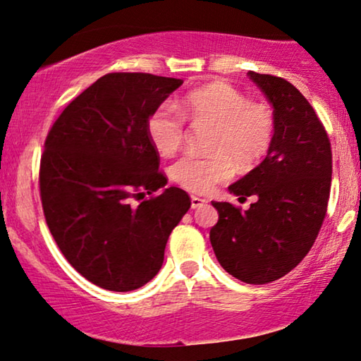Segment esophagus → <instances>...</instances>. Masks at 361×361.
<instances>
[{
    "label": "esophagus",
    "mask_w": 361,
    "mask_h": 361,
    "mask_svg": "<svg viewBox=\"0 0 361 361\" xmlns=\"http://www.w3.org/2000/svg\"><path fill=\"white\" fill-rule=\"evenodd\" d=\"M205 204H207V201H205V199L197 197V196H191V207L192 209H199V207H202V205H205Z\"/></svg>",
    "instance_id": "esophagus-1"
}]
</instances>
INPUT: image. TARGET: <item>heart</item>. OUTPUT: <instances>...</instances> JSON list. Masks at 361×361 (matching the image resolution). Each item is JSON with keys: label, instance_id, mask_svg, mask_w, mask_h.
<instances>
[{"label": "heart", "instance_id": "heart-1", "mask_svg": "<svg viewBox=\"0 0 361 361\" xmlns=\"http://www.w3.org/2000/svg\"><path fill=\"white\" fill-rule=\"evenodd\" d=\"M180 109L164 102L147 118L151 145L169 157L180 149L186 135V118L215 125L214 156L186 154L171 167L173 178L186 191L207 194L234 175V162L250 169L267 156L274 138V114L265 102L250 101L231 85L216 82L186 94Z\"/></svg>", "mask_w": 361, "mask_h": 361}]
</instances>
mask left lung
Returning a JSON list of instances; mask_svg holds the SVG:
<instances>
[{
	"instance_id": "left-lung-1",
	"label": "left lung",
	"mask_w": 361,
	"mask_h": 361,
	"mask_svg": "<svg viewBox=\"0 0 361 361\" xmlns=\"http://www.w3.org/2000/svg\"><path fill=\"white\" fill-rule=\"evenodd\" d=\"M273 106L274 138L267 157L228 188L257 201L247 210L212 202L219 221L210 243L220 265L239 281L267 284L283 278L312 249L329 201L333 154L313 107L281 77L247 72Z\"/></svg>"
}]
</instances>
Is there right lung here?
I'll use <instances>...</instances> for the list:
<instances>
[{
  "label": "right lung",
  "instance_id": "right-lung-1",
  "mask_svg": "<svg viewBox=\"0 0 361 361\" xmlns=\"http://www.w3.org/2000/svg\"><path fill=\"white\" fill-rule=\"evenodd\" d=\"M181 85L152 73H107L62 111L44 141L39 196L48 228L67 262L102 289L149 283L191 207L186 191L165 188L146 131L154 109ZM157 189V197L130 204Z\"/></svg>",
  "mask_w": 361,
  "mask_h": 361
}]
</instances>
